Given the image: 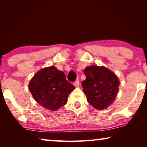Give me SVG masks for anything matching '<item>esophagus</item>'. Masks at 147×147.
<instances>
[{
    "label": "esophagus",
    "mask_w": 147,
    "mask_h": 147,
    "mask_svg": "<svg viewBox=\"0 0 147 147\" xmlns=\"http://www.w3.org/2000/svg\"><path fill=\"white\" fill-rule=\"evenodd\" d=\"M74 85L76 86V87H78V86H80V81L78 80H76L75 82H74Z\"/></svg>",
    "instance_id": "esophagus-1"
}]
</instances>
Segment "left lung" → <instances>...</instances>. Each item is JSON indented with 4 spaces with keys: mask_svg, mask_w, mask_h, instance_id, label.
Wrapping results in <instances>:
<instances>
[{
    "mask_svg": "<svg viewBox=\"0 0 147 147\" xmlns=\"http://www.w3.org/2000/svg\"><path fill=\"white\" fill-rule=\"evenodd\" d=\"M86 79L82 83L84 93L90 104L98 110L109 106L117 96L120 82L107 68L92 65L84 69Z\"/></svg>",
    "mask_w": 147,
    "mask_h": 147,
    "instance_id": "1",
    "label": "left lung"
}]
</instances>
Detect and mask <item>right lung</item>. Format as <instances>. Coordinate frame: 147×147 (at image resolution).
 Returning <instances> with one entry per match:
<instances>
[{"label":"right lung","instance_id":"obj_1","mask_svg":"<svg viewBox=\"0 0 147 147\" xmlns=\"http://www.w3.org/2000/svg\"><path fill=\"white\" fill-rule=\"evenodd\" d=\"M29 88L40 105L55 111L67 103L68 96L75 87L66 80L63 71L51 66L38 71L30 82Z\"/></svg>","mask_w":147,"mask_h":147}]
</instances>
